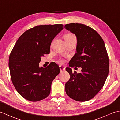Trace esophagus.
Returning <instances> with one entry per match:
<instances>
[{
	"instance_id": "34e87169",
	"label": "esophagus",
	"mask_w": 120,
	"mask_h": 120,
	"mask_svg": "<svg viewBox=\"0 0 120 120\" xmlns=\"http://www.w3.org/2000/svg\"><path fill=\"white\" fill-rule=\"evenodd\" d=\"M59 68H60V70L61 72H63V71H64L65 70V67H63V66H62V65H60Z\"/></svg>"
}]
</instances>
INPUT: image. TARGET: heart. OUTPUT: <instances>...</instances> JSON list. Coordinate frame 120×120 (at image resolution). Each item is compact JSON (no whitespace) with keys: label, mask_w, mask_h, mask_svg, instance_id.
Returning <instances> with one entry per match:
<instances>
[{"label":"heart","mask_w":120,"mask_h":120,"mask_svg":"<svg viewBox=\"0 0 120 120\" xmlns=\"http://www.w3.org/2000/svg\"><path fill=\"white\" fill-rule=\"evenodd\" d=\"M65 40H67V39H76L75 36L74 35H73L72 34H67L64 37ZM58 61L60 63H63L64 61V60L62 58H60L58 60Z\"/></svg>","instance_id":"obj_1"}]
</instances>
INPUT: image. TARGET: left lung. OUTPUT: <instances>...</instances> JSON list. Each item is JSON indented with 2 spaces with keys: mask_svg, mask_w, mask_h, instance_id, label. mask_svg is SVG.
<instances>
[{
  "mask_svg": "<svg viewBox=\"0 0 120 120\" xmlns=\"http://www.w3.org/2000/svg\"><path fill=\"white\" fill-rule=\"evenodd\" d=\"M64 28L77 40L76 53L70 60V67L81 68L80 73L66 68L70 78L65 85V92L75 101H87L103 88L108 75L109 59L105 43L95 30L86 25L71 23Z\"/></svg>",
  "mask_w": 120,
  "mask_h": 120,
  "instance_id": "8db88e82",
  "label": "left lung"
}]
</instances>
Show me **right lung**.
Wrapping results in <instances>:
<instances>
[{"label":"right lung","mask_w":120,"mask_h":120,"mask_svg":"<svg viewBox=\"0 0 120 120\" xmlns=\"http://www.w3.org/2000/svg\"><path fill=\"white\" fill-rule=\"evenodd\" d=\"M63 28L62 24L37 26L23 33L15 43L9 59L10 75L16 91L27 100L39 101L49 95L59 67L52 62L44 68L39 63L49 53L51 43Z\"/></svg>","instance_id":"add662e5"}]
</instances>
